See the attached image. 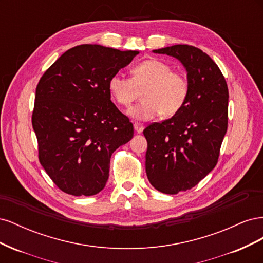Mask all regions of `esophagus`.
<instances>
[{"mask_svg": "<svg viewBox=\"0 0 263 263\" xmlns=\"http://www.w3.org/2000/svg\"><path fill=\"white\" fill-rule=\"evenodd\" d=\"M134 128H135V130H136L137 133H141L142 130H144V125H142L141 123L135 122L134 123Z\"/></svg>", "mask_w": 263, "mask_h": 263, "instance_id": "esophagus-1", "label": "esophagus"}]
</instances>
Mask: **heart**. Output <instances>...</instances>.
Here are the masks:
<instances>
[{
	"mask_svg": "<svg viewBox=\"0 0 263 263\" xmlns=\"http://www.w3.org/2000/svg\"><path fill=\"white\" fill-rule=\"evenodd\" d=\"M141 90L142 102L130 107L128 114L139 121H149L159 114L170 117L179 113L187 100L190 84L184 73L159 59L135 65L132 78L116 73L108 80L110 97L122 106H129Z\"/></svg>",
	"mask_w": 263,
	"mask_h": 263,
	"instance_id": "1",
	"label": "heart"
}]
</instances>
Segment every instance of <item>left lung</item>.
Returning a JSON list of instances; mask_svg holds the SVG:
<instances>
[{
    "label": "left lung",
    "instance_id": "obj_1",
    "mask_svg": "<svg viewBox=\"0 0 263 263\" xmlns=\"http://www.w3.org/2000/svg\"><path fill=\"white\" fill-rule=\"evenodd\" d=\"M179 59L187 71L189 97L179 113L144 129L146 173L156 190L178 194L215 168L228 126V87L208 53L190 45L154 50Z\"/></svg>",
    "mask_w": 263,
    "mask_h": 263
}]
</instances>
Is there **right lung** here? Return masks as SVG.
I'll use <instances>...</instances> for the list:
<instances>
[{
	"label": "right lung",
	"instance_id": "right-lung-1",
	"mask_svg": "<svg viewBox=\"0 0 263 263\" xmlns=\"http://www.w3.org/2000/svg\"><path fill=\"white\" fill-rule=\"evenodd\" d=\"M138 53L76 46L39 80L31 115L38 158L62 192L98 194L108 179L110 156L134 136L129 118L110 101L108 80Z\"/></svg>",
	"mask_w": 263,
	"mask_h": 263
}]
</instances>
